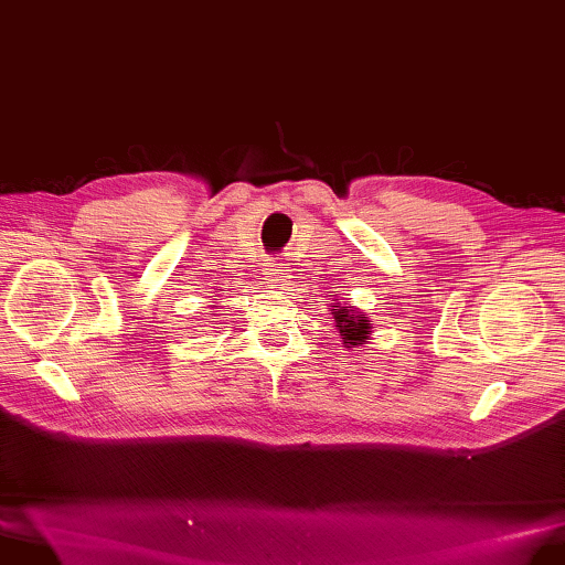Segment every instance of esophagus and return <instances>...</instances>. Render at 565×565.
Returning <instances> with one entry per match:
<instances>
[{
	"mask_svg": "<svg viewBox=\"0 0 565 565\" xmlns=\"http://www.w3.org/2000/svg\"><path fill=\"white\" fill-rule=\"evenodd\" d=\"M269 284L284 294V291H291L296 286V277L291 269H269Z\"/></svg>",
	"mask_w": 565,
	"mask_h": 565,
	"instance_id": "esophagus-1",
	"label": "esophagus"
}]
</instances>
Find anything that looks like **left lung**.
<instances>
[{"mask_svg": "<svg viewBox=\"0 0 565 565\" xmlns=\"http://www.w3.org/2000/svg\"><path fill=\"white\" fill-rule=\"evenodd\" d=\"M329 312L333 317L335 331L343 338V348H348V350L360 348V345H366L369 341H372V333H374L372 321H369V317L364 312L354 308V305L341 302L335 298V302L329 305Z\"/></svg>", "mask_w": 565, "mask_h": 565, "instance_id": "left-lung-1", "label": "left lung"}]
</instances>
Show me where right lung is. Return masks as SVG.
I'll list each match as a JSON object with an SVG mask.
<instances>
[{"mask_svg": "<svg viewBox=\"0 0 565 565\" xmlns=\"http://www.w3.org/2000/svg\"><path fill=\"white\" fill-rule=\"evenodd\" d=\"M215 300H217V298H215ZM211 308H213V310H220V308H222V305H220V302H215V305H211Z\"/></svg>", "mask_w": 565, "mask_h": 565, "instance_id": "add662e5", "label": "right lung"}]
</instances>
